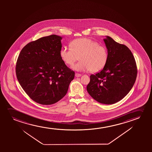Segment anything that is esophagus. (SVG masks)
<instances>
[{"label":"esophagus","mask_w":152,"mask_h":152,"mask_svg":"<svg viewBox=\"0 0 152 152\" xmlns=\"http://www.w3.org/2000/svg\"><path fill=\"white\" fill-rule=\"evenodd\" d=\"M81 74H80L79 73H75V76L76 77H79L81 76Z\"/></svg>","instance_id":"34e87169"}]
</instances>
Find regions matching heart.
<instances>
[{
  "label": "heart",
  "mask_w": 152,
  "mask_h": 152,
  "mask_svg": "<svg viewBox=\"0 0 152 152\" xmlns=\"http://www.w3.org/2000/svg\"><path fill=\"white\" fill-rule=\"evenodd\" d=\"M70 46L71 48L63 47L60 55L63 62L69 66L80 58V61L73 67L76 71L97 73L103 69L108 60L106 47L89 38L75 39L71 42Z\"/></svg>",
  "instance_id": "1"
}]
</instances>
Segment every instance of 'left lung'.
<instances>
[{
    "label": "left lung",
    "instance_id": "obj_1",
    "mask_svg": "<svg viewBox=\"0 0 152 152\" xmlns=\"http://www.w3.org/2000/svg\"><path fill=\"white\" fill-rule=\"evenodd\" d=\"M104 41L108 51V60L102 71L90 75L87 90L98 102L114 104L132 89L137 76V67L135 58L127 46L109 36Z\"/></svg>",
    "mask_w": 152,
    "mask_h": 152
}]
</instances>
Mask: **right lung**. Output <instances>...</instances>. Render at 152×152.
<instances>
[{
	"label": "right lung",
	"instance_id": "1",
	"mask_svg": "<svg viewBox=\"0 0 152 152\" xmlns=\"http://www.w3.org/2000/svg\"><path fill=\"white\" fill-rule=\"evenodd\" d=\"M61 39L60 36L51 35L30 42L17 60L15 72L19 83L39 104L58 102L66 95L75 76L61 58Z\"/></svg>",
	"mask_w": 152,
	"mask_h": 152
}]
</instances>
